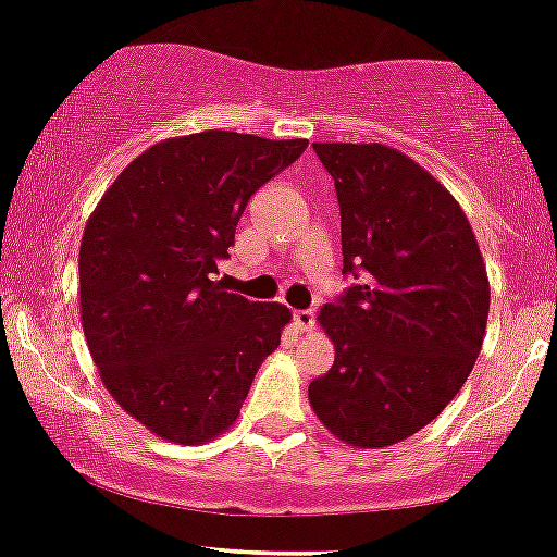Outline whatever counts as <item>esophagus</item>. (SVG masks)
<instances>
[{
    "mask_svg": "<svg viewBox=\"0 0 557 557\" xmlns=\"http://www.w3.org/2000/svg\"><path fill=\"white\" fill-rule=\"evenodd\" d=\"M295 323L299 331H312V326H315V312L312 310H297L295 312Z\"/></svg>",
    "mask_w": 557,
    "mask_h": 557,
    "instance_id": "1",
    "label": "esophagus"
}]
</instances>
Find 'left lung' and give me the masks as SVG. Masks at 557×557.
<instances>
[{"label":"left lung","mask_w":557,"mask_h":557,"mask_svg":"<svg viewBox=\"0 0 557 557\" xmlns=\"http://www.w3.org/2000/svg\"><path fill=\"white\" fill-rule=\"evenodd\" d=\"M331 173L352 284L323 305L334 342L310 408L342 442L408 440L460 392L484 342L490 278L466 212L416 160L384 144H312Z\"/></svg>","instance_id":"obj_1"}]
</instances>
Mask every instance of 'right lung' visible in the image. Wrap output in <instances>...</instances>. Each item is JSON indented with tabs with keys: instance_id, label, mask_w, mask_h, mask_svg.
Wrapping results in <instances>:
<instances>
[{
	"instance_id": "add662e5",
	"label": "right lung",
	"mask_w": 557,
	"mask_h": 557,
	"mask_svg": "<svg viewBox=\"0 0 557 557\" xmlns=\"http://www.w3.org/2000/svg\"><path fill=\"white\" fill-rule=\"evenodd\" d=\"M308 139L202 131L158 141L99 199L78 252L81 326L108 392L152 434L205 445L234 426L292 312L231 295L249 197Z\"/></svg>"
}]
</instances>
